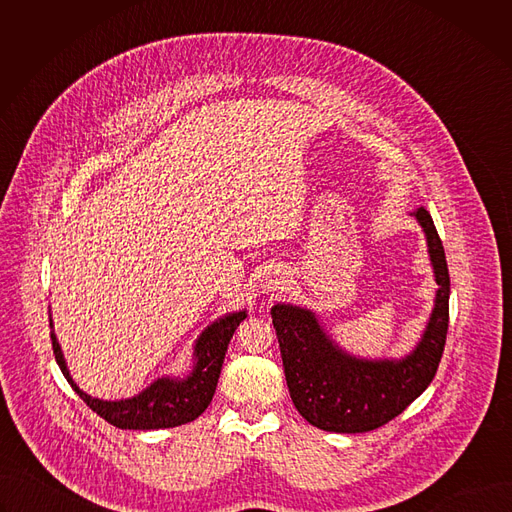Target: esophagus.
<instances>
[{"instance_id":"34e87169","label":"esophagus","mask_w":512,"mask_h":512,"mask_svg":"<svg viewBox=\"0 0 512 512\" xmlns=\"http://www.w3.org/2000/svg\"><path fill=\"white\" fill-rule=\"evenodd\" d=\"M287 285V273L281 269H273L267 273L265 277V289L267 291H283V287Z\"/></svg>"}]
</instances>
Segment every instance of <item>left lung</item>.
Here are the masks:
<instances>
[{
	"instance_id": "obj_1",
	"label": "left lung",
	"mask_w": 512,
	"mask_h": 512,
	"mask_svg": "<svg viewBox=\"0 0 512 512\" xmlns=\"http://www.w3.org/2000/svg\"><path fill=\"white\" fill-rule=\"evenodd\" d=\"M427 239L437 287L429 322L417 346L399 360H367L344 352L314 312L291 304L271 308L287 389L300 415L334 433L373 431L403 413L433 381L450 322V273L431 214L413 212Z\"/></svg>"
}]
</instances>
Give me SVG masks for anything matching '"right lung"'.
I'll return each mask as SVG.
<instances>
[{"instance_id": "obj_1", "label": "right lung", "mask_w": 512, "mask_h": 512, "mask_svg": "<svg viewBox=\"0 0 512 512\" xmlns=\"http://www.w3.org/2000/svg\"><path fill=\"white\" fill-rule=\"evenodd\" d=\"M247 318V312H233L212 322L196 340L194 346V369L184 379L162 377L154 381L148 389L139 395L121 401H103L87 395L72 381L66 360L56 340L54 330L50 332L52 350L58 367L68 381V385L77 391V395L105 421L119 429H166L194 421L210 405L218 377H221L223 360L229 348V342L237 326ZM52 328V318H50Z\"/></svg>"}]
</instances>
